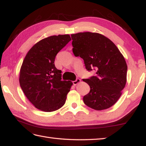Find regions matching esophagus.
Wrapping results in <instances>:
<instances>
[{
  "mask_svg": "<svg viewBox=\"0 0 146 146\" xmlns=\"http://www.w3.org/2000/svg\"><path fill=\"white\" fill-rule=\"evenodd\" d=\"M81 82V79L78 78V79H76L75 81H72V83H73L74 85H76V84H78V83H79V82Z\"/></svg>",
  "mask_w": 146,
  "mask_h": 146,
  "instance_id": "esophagus-1",
  "label": "esophagus"
}]
</instances>
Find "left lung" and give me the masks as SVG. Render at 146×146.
Here are the masks:
<instances>
[{"mask_svg":"<svg viewBox=\"0 0 146 146\" xmlns=\"http://www.w3.org/2000/svg\"><path fill=\"white\" fill-rule=\"evenodd\" d=\"M72 51L83 59L87 70H95V76L82 79L90 92L84 103L97 111L108 109L121 95L126 82L127 65L117 46L104 35L92 32L72 34Z\"/></svg>","mask_w":146,"mask_h":146,"instance_id":"8db88e82","label":"left lung"}]
</instances>
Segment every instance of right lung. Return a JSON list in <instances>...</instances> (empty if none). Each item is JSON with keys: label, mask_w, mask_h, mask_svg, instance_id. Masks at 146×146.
<instances>
[{"label": "right lung", "mask_w": 146, "mask_h": 146, "mask_svg": "<svg viewBox=\"0 0 146 146\" xmlns=\"http://www.w3.org/2000/svg\"><path fill=\"white\" fill-rule=\"evenodd\" d=\"M70 40L68 34L43 39L33 46L23 60L20 86L30 102L40 111H56L65 103L72 82L62 80V71L54 62L57 53Z\"/></svg>", "instance_id": "right-lung-1"}]
</instances>
